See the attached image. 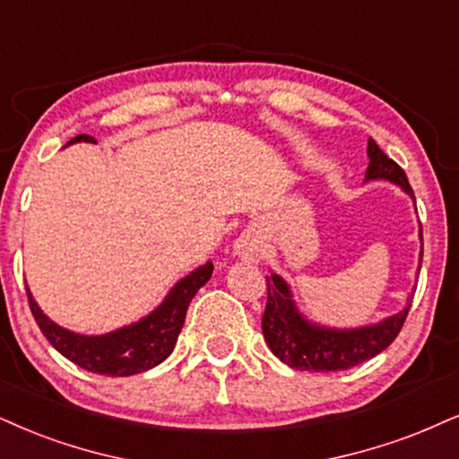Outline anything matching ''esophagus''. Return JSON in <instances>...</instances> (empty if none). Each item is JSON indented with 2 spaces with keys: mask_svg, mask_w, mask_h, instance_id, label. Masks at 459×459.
I'll return each instance as SVG.
<instances>
[{
  "mask_svg": "<svg viewBox=\"0 0 459 459\" xmlns=\"http://www.w3.org/2000/svg\"><path fill=\"white\" fill-rule=\"evenodd\" d=\"M234 253H236V257L242 259V262L253 264L262 257V245H259V240L255 238V236L248 234L247 231V234H242L240 238L236 240Z\"/></svg>",
  "mask_w": 459,
  "mask_h": 459,
  "instance_id": "34e87169",
  "label": "esophagus"
}]
</instances>
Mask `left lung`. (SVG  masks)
<instances>
[{"instance_id": "left-lung-1", "label": "left lung", "mask_w": 459, "mask_h": 459, "mask_svg": "<svg viewBox=\"0 0 459 459\" xmlns=\"http://www.w3.org/2000/svg\"><path fill=\"white\" fill-rule=\"evenodd\" d=\"M368 169L366 180H389L398 185L411 200H415L412 189L406 178L404 169L394 160L378 149L375 140H368ZM421 253H420V268L423 257V236ZM268 281V304L262 319L264 338L268 347L279 358L282 364L298 368V370L308 372H333V370H349V368L361 364V361L372 359L375 355L385 351L394 338L403 330L406 315H409L411 299H406V307L387 319L378 321L372 325L361 327H327L310 321L299 313V308L293 302L291 287L287 281L273 273L265 276Z\"/></svg>"}]
</instances>
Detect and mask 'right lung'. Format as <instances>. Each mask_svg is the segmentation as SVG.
I'll return each instance as SVG.
<instances>
[{
	"label": "right lung",
	"mask_w": 459,
	"mask_h": 459,
	"mask_svg": "<svg viewBox=\"0 0 459 459\" xmlns=\"http://www.w3.org/2000/svg\"><path fill=\"white\" fill-rule=\"evenodd\" d=\"M76 143L95 144V138L81 134L72 138L67 146ZM212 262L200 265L194 273L186 274L185 279H180L152 313L135 321V324L123 325L108 333H100V336H87V333H76L56 325L38 307L30 287L25 285V290L27 298H30L33 319L47 336V341L64 358L84 368V370L98 372V375L132 377L138 375V372L151 370L172 353L174 344L178 341V333L183 330L189 302L194 299L197 290L206 285L208 279L212 276Z\"/></svg>",
	"instance_id": "add662e5"
}]
</instances>
